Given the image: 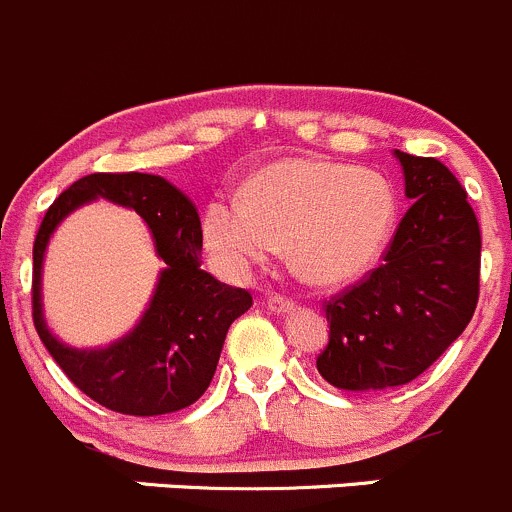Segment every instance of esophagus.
Here are the masks:
<instances>
[{
  "label": "esophagus",
  "instance_id": "obj_1",
  "mask_svg": "<svg viewBox=\"0 0 512 512\" xmlns=\"http://www.w3.org/2000/svg\"><path fill=\"white\" fill-rule=\"evenodd\" d=\"M292 307H295V302H292L290 297H285V295H270V297H267V310L277 312V315H282V312H290Z\"/></svg>",
  "mask_w": 512,
  "mask_h": 512
}]
</instances>
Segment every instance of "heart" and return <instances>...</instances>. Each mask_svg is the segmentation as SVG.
Masks as SVG:
<instances>
[{
	"mask_svg": "<svg viewBox=\"0 0 512 512\" xmlns=\"http://www.w3.org/2000/svg\"><path fill=\"white\" fill-rule=\"evenodd\" d=\"M393 222V187L377 172L285 160L247 185L245 202H210L205 240L212 255L235 272L265 265L280 245H290L292 267L302 280L342 285L377 260Z\"/></svg>",
	"mask_w": 512,
	"mask_h": 512,
	"instance_id": "obj_1",
	"label": "heart"
}]
</instances>
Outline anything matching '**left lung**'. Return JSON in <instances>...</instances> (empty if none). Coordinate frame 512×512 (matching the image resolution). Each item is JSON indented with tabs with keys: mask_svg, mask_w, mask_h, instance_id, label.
<instances>
[{
	"mask_svg": "<svg viewBox=\"0 0 512 512\" xmlns=\"http://www.w3.org/2000/svg\"><path fill=\"white\" fill-rule=\"evenodd\" d=\"M405 195L382 265L325 300L330 342L317 370L340 390H388L423 375L468 327L480 295V225L435 157L395 150Z\"/></svg>",
	"mask_w": 512,
	"mask_h": 512,
	"instance_id": "1",
	"label": "left lung"
}]
</instances>
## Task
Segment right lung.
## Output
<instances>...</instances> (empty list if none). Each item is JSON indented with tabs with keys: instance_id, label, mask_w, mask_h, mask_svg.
<instances>
[{
	"instance_id": "right-lung-1",
	"label": "right lung",
	"mask_w": 512,
	"mask_h": 512,
	"mask_svg": "<svg viewBox=\"0 0 512 512\" xmlns=\"http://www.w3.org/2000/svg\"><path fill=\"white\" fill-rule=\"evenodd\" d=\"M97 196L130 206L148 222L166 270L135 331L99 351H77L59 343L43 322L41 260L58 222ZM32 255V317L39 340L87 398L122 415H167L200 400L217 370L227 330L252 305L250 292L202 270L197 207L160 175L94 172L77 180L49 205Z\"/></svg>"
}]
</instances>
